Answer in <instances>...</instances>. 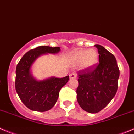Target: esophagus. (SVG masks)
I'll use <instances>...</instances> for the list:
<instances>
[{"label":"esophagus","instance_id":"obj_1","mask_svg":"<svg viewBox=\"0 0 134 134\" xmlns=\"http://www.w3.org/2000/svg\"><path fill=\"white\" fill-rule=\"evenodd\" d=\"M76 76H77V74L75 73V72H72L71 74H70V78L71 79H76Z\"/></svg>","mask_w":134,"mask_h":134}]
</instances>
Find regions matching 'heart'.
<instances>
[{
	"mask_svg": "<svg viewBox=\"0 0 134 134\" xmlns=\"http://www.w3.org/2000/svg\"><path fill=\"white\" fill-rule=\"evenodd\" d=\"M69 62L74 66L82 65L84 69H90L98 62V54L95 49H81L70 55Z\"/></svg>",
	"mask_w": 134,
	"mask_h": 134,
	"instance_id": "heart-1",
	"label": "heart"
}]
</instances>
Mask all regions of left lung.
<instances>
[{"instance_id": "1", "label": "left lung", "mask_w": 134, "mask_h": 134, "mask_svg": "<svg viewBox=\"0 0 134 134\" xmlns=\"http://www.w3.org/2000/svg\"><path fill=\"white\" fill-rule=\"evenodd\" d=\"M95 46L98 50L99 63L92 68L78 71V103L90 113L101 111L115 97L120 75L115 57L103 46Z\"/></svg>"}]
</instances>
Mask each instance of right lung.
Masks as SVG:
<instances>
[{
	"mask_svg": "<svg viewBox=\"0 0 134 134\" xmlns=\"http://www.w3.org/2000/svg\"><path fill=\"white\" fill-rule=\"evenodd\" d=\"M59 51V47L38 46L27 52L17 65L15 90L23 104L32 111L44 112L51 109L56 103L61 88L68 82L69 76L37 81L30 72L31 65L38 57Z\"/></svg>",
	"mask_w": 134,
	"mask_h": 134,
	"instance_id": "add662e5",
	"label": "right lung"
}]
</instances>
